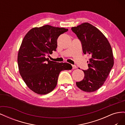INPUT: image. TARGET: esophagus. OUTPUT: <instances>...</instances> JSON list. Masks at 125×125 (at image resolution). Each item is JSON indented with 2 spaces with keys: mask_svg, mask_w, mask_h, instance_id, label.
I'll list each match as a JSON object with an SVG mask.
<instances>
[{
  "mask_svg": "<svg viewBox=\"0 0 125 125\" xmlns=\"http://www.w3.org/2000/svg\"><path fill=\"white\" fill-rule=\"evenodd\" d=\"M72 66H73V69H76L77 68V66H75V65H72Z\"/></svg>",
  "mask_w": 125,
  "mask_h": 125,
  "instance_id": "34e87169",
  "label": "esophagus"
}]
</instances>
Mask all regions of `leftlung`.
<instances>
[{
  "instance_id": "8db88e82",
  "label": "left lung",
  "mask_w": 125,
  "mask_h": 125,
  "mask_svg": "<svg viewBox=\"0 0 125 125\" xmlns=\"http://www.w3.org/2000/svg\"><path fill=\"white\" fill-rule=\"evenodd\" d=\"M71 30L81 42L83 53L91 56L89 69L83 70L84 77L76 85L84 92H94L103 85L114 65L111 46L99 29L87 22Z\"/></svg>"
}]
</instances>
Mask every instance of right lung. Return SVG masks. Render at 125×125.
Listing matches in <instances>:
<instances>
[{
    "label": "right lung",
    "instance_id": "right-lung-1",
    "mask_svg": "<svg viewBox=\"0 0 125 125\" xmlns=\"http://www.w3.org/2000/svg\"><path fill=\"white\" fill-rule=\"evenodd\" d=\"M68 30L45 25L32 28L24 37L18 55L19 70L26 85L34 92L44 95L52 92L57 83L60 72L72 69L69 63L55 62L45 57L56 51L58 37Z\"/></svg>",
    "mask_w": 125,
    "mask_h": 125
}]
</instances>
